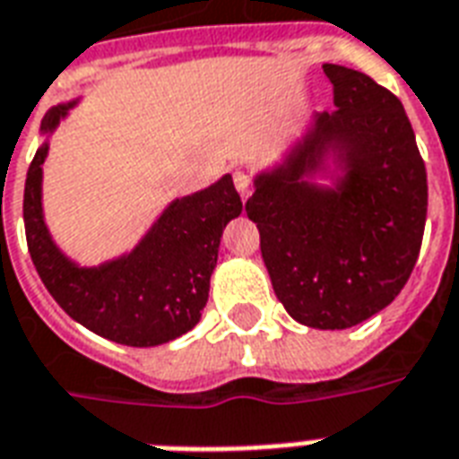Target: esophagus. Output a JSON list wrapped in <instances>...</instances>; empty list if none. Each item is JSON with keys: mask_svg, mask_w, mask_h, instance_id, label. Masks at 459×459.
I'll list each match as a JSON object with an SVG mask.
<instances>
[{"mask_svg": "<svg viewBox=\"0 0 459 459\" xmlns=\"http://www.w3.org/2000/svg\"><path fill=\"white\" fill-rule=\"evenodd\" d=\"M233 185H236L238 195L243 199L250 195V178H247V173H243V170H236V175H233Z\"/></svg>", "mask_w": 459, "mask_h": 459, "instance_id": "esophagus-1", "label": "esophagus"}]
</instances>
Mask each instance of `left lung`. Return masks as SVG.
Wrapping results in <instances>:
<instances>
[{"instance_id": "obj_1", "label": "left lung", "mask_w": 459, "mask_h": 459, "mask_svg": "<svg viewBox=\"0 0 459 459\" xmlns=\"http://www.w3.org/2000/svg\"><path fill=\"white\" fill-rule=\"evenodd\" d=\"M334 113H320L245 202L276 299L315 330H346L390 306L416 264L426 166L400 98L370 76L323 65ZM333 159L332 169L329 159ZM317 174L332 186L314 183Z\"/></svg>"}]
</instances>
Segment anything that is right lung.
Wrapping results in <instances>:
<instances>
[{"label":"right lung","instance_id":"1","mask_svg":"<svg viewBox=\"0 0 459 459\" xmlns=\"http://www.w3.org/2000/svg\"><path fill=\"white\" fill-rule=\"evenodd\" d=\"M79 100L55 105L40 132L52 134ZM45 142L28 168L23 223L28 253L45 289L72 320L93 334L125 346H159L190 332L209 299V279L219 260L223 229L243 212L233 178L160 212L134 250L96 267H82L52 240L43 214Z\"/></svg>","mask_w":459,"mask_h":459}]
</instances>
